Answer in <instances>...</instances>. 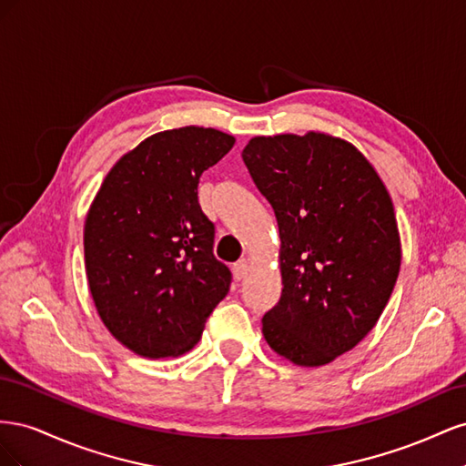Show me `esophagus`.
<instances>
[{
	"instance_id": "obj_1",
	"label": "esophagus",
	"mask_w": 466,
	"mask_h": 466,
	"mask_svg": "<svg viewBox=\"0 0 466 466\" xmlns=\"http://www.w3.org/2000/svg\"><path fill=\"white\" fill-rule=\"evenodd\" d=\"M233 274H235L237 279H243V278L248 274V260H247V258L238 260V262L233 266Z\"/></svg>"
}]
</instances>
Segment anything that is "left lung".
<instances>
[{
  "mask_svg": "<svg viewBox=\"0 0 466 466\" xmlns=\"http://www.w3.org/2000/svg\"><path fill=\"white\" fill-rule=\"evenodd\" d=\"M243 161L279 229L281 298L262 317L278 356L319 368L375 327L400 272V233L368 157L324 132L255 136Z\"/></svg>",
  "mask_w": 466,
  "mask_h": 466,
  "instance_id": "obj_1",
  "label": "left lung"
}]
</instances>
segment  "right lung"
Segmentation results:
<instances>
[{"label": "right lung", "instance_id": "1", "mask_svg": "<svg viewBox=\"0 0 466 466\" xmlns=\"http://www.w3.org/2000/svg\"><path fill=\"white\" fill-rule=\"evenodd\" d=\"M235 146L216 128L146 137L110 168L87 211L83 247L96 313L134 354L159 360L198 344L228 295L231 272L214 248L198 182Z\"/></svg>", "mask_w": 466, "mask_h": 466}]
</instances>
